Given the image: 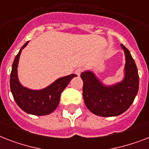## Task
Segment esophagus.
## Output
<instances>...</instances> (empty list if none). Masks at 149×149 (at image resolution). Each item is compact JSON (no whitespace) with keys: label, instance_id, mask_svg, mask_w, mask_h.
<instances>
[{"label":"esophagus","instance_id":"esophagus-1","mask_svg":"<svg viewBox=\"0 0 149 149\" xmlns=\"http://www.w3.org/2000/svg\"><path fill=\"white\" fill-rule=\"evenodd\" d=\"M82 71H83V69H82V68H77V70H75V73L79 77V75H80V73L82 72Z\"/></svg>","mask_w":149,"mask_h":149}]
</instances>
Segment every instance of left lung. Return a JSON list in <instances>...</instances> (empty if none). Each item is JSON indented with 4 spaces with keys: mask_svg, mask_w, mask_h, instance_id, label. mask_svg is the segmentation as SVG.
<instances>
[{
    "mask_svg": "<svg viewBox=\"0 0 149 149\" xmlns=\"http://www.w3.org/2000/svg\"><path fill=\"white\" fill-rule=\"evenodd\" d=\"M125 52L124 79L118 84L106 86L92 71L81 72L84 82L83 96L86 107L100 117H114L129 108L136 97L139 86L138 69L129 50L121 44Z\"/></svg>",
    "mask_w": 149,
    "mask_h": 149,
    "instance_id": "left-lung-1",
    "label": "left lung"
}]
</instances>
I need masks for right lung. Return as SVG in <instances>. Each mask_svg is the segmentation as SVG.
Here are the masks:
<instances>
[{
	"mask_svg": "<svg viewBox=\"0 0 149 149\" xmlns=\"http://www.w3.org/2000/svg\"><path fill=\"white\" fill-rule=\"evenodd\" d=\"M29 42V41L21 48L19 52L15 56L10 72V91L17 106L24 112L33 115H47L57 108L61 93L77 75L71 74L60 77L42 90H31L22 86L17 77V65L21 52Z\"/></svg>",
	"mask_w": 149,
	"mask_h": 149,
	"instance_id": "1",
	"label": "right lung"
}]
</instances>
